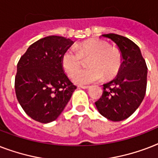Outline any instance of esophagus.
<instances>
[{
  "instance_id": "obj_1",
  "label": "esophagus",
  "mask_w": 158,
  "mask_h": 158,
  "mask_svg": "<svg viewBox=\"0 0 158 158\" xmlns=\"http://www.w3.org/2000/svg\"><path fill=\"white\" fill-rule=\"evenodd\" d=\"M79 88H81V89H88L90 88V86H89V85H82V86H79Z\"/></svg>"
}]
</instances>
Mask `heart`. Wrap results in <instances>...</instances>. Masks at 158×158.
I'll return each mask as SVG.
<instances>
[{
    "mask_svg": "<svg viewBox=\"0 0 158 158\" xmlns=\"http://www.w3.org/2000/svg\"><path fill=\"white\" fill-rule=\"evenodd\" d=\"M90 57L89 68L76 70L81 64L82 58ZM122 58L120 52L110 48L108 43L100 39H89L76 46L68 48L61 56V65L68 75H73V81L79 85L100 81L103 76L110 79L120 71Z\"/></svg>",
    "mask_w": 158,
    "mask_h": 158,
    "instance_id": "b5f03b06",
    "label": "heart"
}]
</instances>
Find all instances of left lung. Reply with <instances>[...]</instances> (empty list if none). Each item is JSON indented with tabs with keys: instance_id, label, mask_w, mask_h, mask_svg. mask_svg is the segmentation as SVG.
I'll use <instances>...</instances> for the list:
<instances>
[{
	"instance_id": "obj_1",
	"label": "left lung",
	"mask_w": 158,
	"mask_h": 158,
	"mask_svg": "<svg viewBox=\"0 0 158 158\" xmlns=\"http://www.w3.org/2000/svg\"><path fill=\"white\" fill-rule=\"evenodd\" d=\"M109 38L119 48L122 64L117 76L103 84V93L95 102L99 113L112 121L130 117L144 98L147 88L148 67L139 48L123 36L108 33Z\"/></svg>"
}]
</instances>
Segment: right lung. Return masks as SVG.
Masks as SVG:
<instances>
[{
  "label": "right lung",
  "instance_id": "add662e5",
  "mask_svg": "<svg viewBox=\"0 0 158 158\" xmlns=\"http://www.w3.org/2000/svg\"><path fill=\"white\" fill-rule=\"evenodd\" d=\"M73 43L69 38L48 36L29 46L19 60L16 97L36 121L46 124L56 120L76 89L61 65L62 54Z\"/></svg>",
  "mask_w": 158,
  "mask_h": 158
}]
</instances>
